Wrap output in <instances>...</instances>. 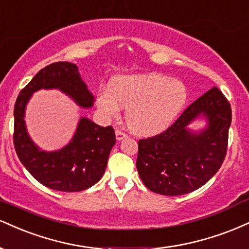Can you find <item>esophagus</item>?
Listing matches in <instances>:
<instances>
[{
  "instance_id": "1",
  "label": "esophagus",
  "mask_w": 249,
  "mask_h": 249,
  "mask_svg": "<svg viewBox=\"0 0 249 249\" xmlns=\"http://www.w3.org/2000/svg\"><path fill=\"white\" fill-rule=\"evenodd\" d=\"M115 135H116V139H118V141H121V140H124L127 137V134L124 133V131L119 130V129L115 131Z\"/></svg>"
}]
</instances>
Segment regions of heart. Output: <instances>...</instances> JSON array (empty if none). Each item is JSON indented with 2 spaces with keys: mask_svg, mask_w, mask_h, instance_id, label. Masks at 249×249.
<instances>
[{
  "mask_svg": "<svg viewBox=\"0 0 249 249\" xmlns=\"http://www.w3.org/2000/svg\"><path fill=\"white\" fill-rule=\"evenodd\" d=\"M186 101L185 85L160 73L116 77L96 95V107L105 119H118L122 107L127 108V124L140 135H155L170 127Z\"/></svg>",
  "mask_w": 249,
  "mask_h": 249,
  "instance_id": "heart-1",
  "label": "heart"
}]
</instances>
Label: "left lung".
Segmentation results:
<instances>
[{"label":"left lung","mask_w":249,"mask_h":249,"mask_svg":"<svg viewBox=\"0 0 249 249\" xmlns=\"http://www.w3.org/2000/svg\"><path fill=\"white\" fill-rule=\"evenodd\" d=\"M206 120L203 130L188 125ZM232 122L231 105L217 87L207 90L160 135L139 141L136 168L144 185L163 196L199 189L217 174L227 151Z\"/></svg>","instance_id":"left-lung-1"}]
</instances>
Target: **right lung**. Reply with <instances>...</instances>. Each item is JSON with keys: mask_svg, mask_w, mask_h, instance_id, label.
Here are the masks:
<instances>
[{"mask_svg": "<svg viewBox=\"0 0 249 249\" xmlns=\"http://www.w3.org/2000/svg\"><path fill=\"white\" fill-rule=\"evenodd\" d=\"M39 89H59L81 108H90L94 104V96L75 64L59 61L44 67L20 90L15 104L14 145L17 156L31 176L50 189L79 192L90 188L106 170L109 153L116 142L114 129L80 118L74 135L65 147L42 150L31 140L24 120L26 105Z\"/></svg>", "mask_w": 249, "mask_h": 249, "instance_id": "add662e5", "label": "right lung"}]
</instances>
